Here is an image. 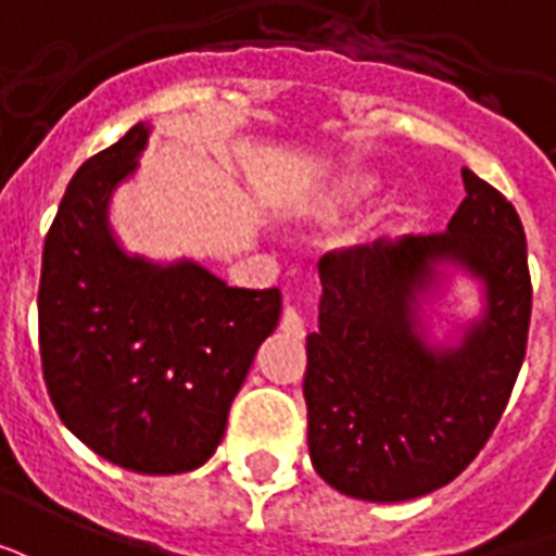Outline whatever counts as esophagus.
<instances>
[{"label":"esophagus","instance_id":"esophagus-1","mask_svg":"<svg viewBox=\"0 0 556 556\" xmlns=\"http://www.w3.org/2000/svg\"><path fill=\"white\" fill-rule=\"evenodd\" d=\"M281 331L287 338H305V319H302V314L293 311V307H287L281 314Z\"/></svg>","mask_w":556,"mask_h":556}]
</instances>
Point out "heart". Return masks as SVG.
Returning <instances> with one entry per match:
<instances>
[{
  "label": "heart",
  "instance_id": "b5f03b06",
  "mask_svg": "<svg viewBox=\"0 0 556 556\" xmlns=\"http://www.w3.org/2000/svg\"><path fill=\"white\" fill-rule=\"evenodd\" d=\"M379 186H382V180L370 172H343L307 194V201L302 204V216L307 222H323V225L338 222L340 216H346L352 210L370 204L379 192Z\"/></svg>",
  "mask_w": 556,
  "mask_h": 556
}]
</instances>
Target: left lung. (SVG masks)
<instances>
[{"label":"left lung","instance_id":"1","mask_svg":"<svg viewBox=\"0 0 556 556\" xmlns=\"http://www.w3.org/2000/svg\"><path fill=\"white\" fill-rule=\"evenodd\" d=\"M444 233L376 239L319 261V328L307 334V447L338 492L396 504L456 480L504 415L530 326L528 239L516 206L462 168ZM481 314L431 334L455 275Z\"/></svg>","mask_w":556,"mask_h":556}]
</instances>
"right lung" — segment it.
<instances>
[{"label": "right lung", "instance_id": "add662e5", "mask_svg": "<svg viewBox=\"0 0 556 556\" xmlns=\"http://www.w3.org/2000/svg\"><path fill=\"white\" fill-rule=\"evenodd\" d=\"M150 124L83 162L43 242L40 364L62 424L136 473L201 468L281 317V290L228 287L201 263L129 254L109 204L139 168Z\"/></svg>", "mask_w": 556, "mask_h": 556}]
</instances>
